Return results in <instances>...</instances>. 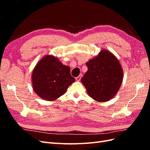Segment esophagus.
Masks as SVG:
<instances>
[{
    "instance_id": "obj_1",
    "label": "esophagus",
    "mask_w": 150,
    "mask_h": 150,
    "mask_svg": "<svg viewBox=\"0 0 150 150\" xmlns=\"http://www.w3.org/2000/svg\"><path fill=\"white\" fill-rule=\"evenodd\" d=\"M81 78H82V74H79L78 77H76V80L77 81H79L81 80Z\"/></svg>"
}]
</instances>
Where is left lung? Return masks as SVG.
<instances>
[{"label":"left lung","mask_w":150,"mask_h":150,"mask_svg":"<svg viewBox=\"0 0 150 150\" xmlns=\"http://www.w3.org/2000/svg\"><path fill=\"white\" fill-rule=\"evenodd\" d=\"M88 71L81 79L89 96L98 102L110 100L118 92L123 70L117 57L106 49L86 63Z\"/></svg>","instance_id":"obj_1"}]
</instances>
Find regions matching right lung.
Returning <instances> with one entry per match:
<instances>
[{
    "label": "right lung",
    "mask_w": 150,
    "mask_h": 150,
    "mask_svg": "<svg viewBox=\"0 0 150 150\" xmlns=\"http://www.w3.org/2000/svg\"><path fill=\"white\" fill-rule=\"evenodd\" d=\"M34 92L44 100L52 101L64 94L68 87L75 81L70 67L62 64L52 55L44 56L35 65L32 73Z\"/></svg>",
    "instance_id": "right-lung-1"
}]
</instances>
